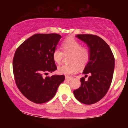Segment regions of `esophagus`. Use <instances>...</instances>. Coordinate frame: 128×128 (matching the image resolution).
<instances>
[{
    "instance_id": "1",
    "label": "esophagus",
    "mask_w": 128,
    "mask_h": 128,
    "mask_svg": "<svg viewBox=\"0 0 128 128\" xmlns=\"http://www.w3.org/2000/svg\"><path fill=\"white\" fill-rule=\"evenodd\" d=\"M73 78L71 77H68V76H66V79L67 80H71Z\"/></svg>"
}]
</instances>
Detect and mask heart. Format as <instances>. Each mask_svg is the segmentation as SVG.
<instances>
[{
  "label": "heart",
  "instance_id": "b5f03b06",
  "mask_svg": "<svg viewBox=\"0 0 128 128\" xmlns=\"http://www.w3.org/2000/svg\"><path fill=\"white\" fill-rule=\"evenodd\" d=\"M63 52L59 48H56L52 54L53 59L58 64H61L64 55L71 54L69 62L71 64H64L58 67L60 74L69 76L78 70L79 66L83 67L86 65L90 57V50L87 47H82L80 42L73 38H68L61 45Z\"/></svg>",
  "mask_w": 128,
  "mask_h": 128
}]
</instances>
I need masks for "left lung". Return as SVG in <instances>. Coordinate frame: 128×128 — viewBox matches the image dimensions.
<instances>
[{
    "mask_svg": "<svg viewBox=\"0 0 128 128\" xmlns=\"http://www.w3.org/2000/svg\"><path fill=\"white\" fill-rule=\"evenodd\" d=\"M87 44L90 57L84 74L89 73L87 80L80 78V86L73 91L78 100L91 105L102 99L108 92L114 73L115 60L110 46L99 36L91 34H79L76 36Z\"/></svg>",
    "mask_w": 128,
    "mask_h": 128,
    "instance_id": "left-lung-1",
    "label": "left lung"
}]
</instances>
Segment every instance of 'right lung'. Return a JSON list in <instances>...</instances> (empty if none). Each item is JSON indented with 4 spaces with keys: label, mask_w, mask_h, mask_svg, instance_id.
Returning <instances> with one entry per match:
<instances>
[{
    "label": "right lung",
    "mask_w": 128,
    "mask_h": 128,
    "mask_svg": "<svg viewBox=\"0 0 128 128\" xmlns=\"http://www.w3.org/2000/svg\"><path fill=\"white\" fill-rule=\"evenodd\" d=\"M61 36L57 34H36L16 50L12 61L14 79L22 94L36 104H43L55 96L64 75L43 77L57 69L52 54Z\"/></svg>",
    "instance_id": "right-lung-1"
}]
</instances>
